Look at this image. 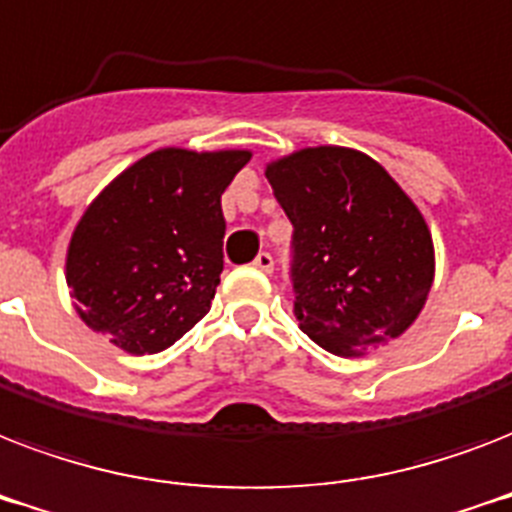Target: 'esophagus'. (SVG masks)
<instances>
[{"label":"esophagus","mask_w":512,"mask_h":512,"mask_svg":"<svg viewBox=\"0 0 512 512\" xmlns=\"http://www.w3.org/2000/svg\"><path fill=\"white\" fill-rule=\"evenodd\" d=\"M257 268V271H263V273H271L273 271V257L271 252H260V255L255 257V263H252Z\"/></svg>","instance_id":"esophagus-1"}]
</instances>
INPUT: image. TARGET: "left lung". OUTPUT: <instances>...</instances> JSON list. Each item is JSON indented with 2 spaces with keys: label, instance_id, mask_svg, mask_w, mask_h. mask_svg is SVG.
<instances>
[{
  "label": "left lung",
  "instance_id": "1",
  "mask_svg": "<svg viewBox=\"0 0 512 512\" xmlns=\"http://www.w3.org/2000/svg\"><path fill=\"white\" fill-rule=\"evenodd\" d=\"M265 177L292 223L289 279L305 335L335 356L401 335L433 284V241L396 180L335 146L297 151Z\"/></svg>",
  "mask_w": 512,
  "mask_h": 512
}]
</instances>
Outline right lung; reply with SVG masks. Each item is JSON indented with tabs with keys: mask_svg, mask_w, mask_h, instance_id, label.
I'll return each instance as SVG.
<instances>
[{
	"mask_svg": "<svg viewBox=\"0 0 512 512\" xmlns=\"http://www.w3.org/2000/svg\"><path fill=\"white\" fill-rule=\"evenodd\" d=\"M247 162V151L162 148L92 201L66 260L87 327L143 356L207 316L223 273L220 196Z\"/></svg>",
	"mask_w": 512,
	"mask_h": 512,
	"instance_id": "obj_1",
	"label": "right lung"
}]
</instances>
